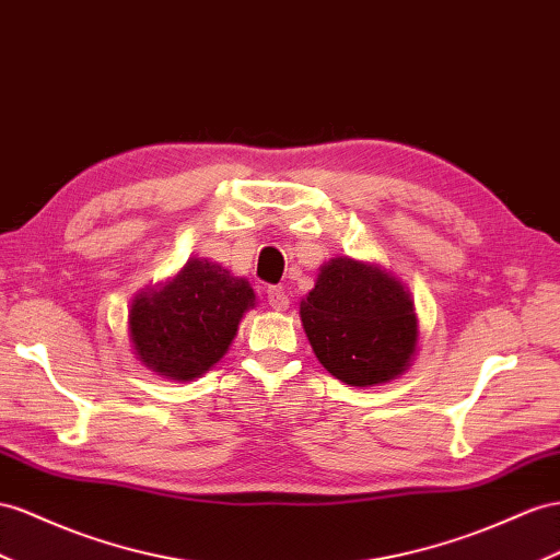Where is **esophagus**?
<instances>
[{"instance_id":"1","label":"esophagus","mask_w":560,"mask_h":560,"mask_svg":"<svg viewBox=\"0 0 560 560\" xmlns=\"http://www.w3.org/2000/svg\"><path fill=\"white\" fill-rule=\"evenodd\" d=\"M267 305L277 312H285L291 303H289V295H285L283 289H279V285H271V289L267 291Z\"/></svg>"}]
</instances>
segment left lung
Instances as JSON below:
<instances>
[{
  "label": "left lung",
  "mask_w": 560,
  "mask_h": 560,
  "mask_svg": "<svg viewBox=\"0 0 560 560\" xmlns=\"http://www.w3.org/2000/svg\"><path fill=\"white\" fill-rule=\"evenodd\" d=\"M300 322L322 366L354 388L399 378L417 357L411 293L376 262L350 255L324 262L300 300Z\"/></svg>",
  "instance_id": "1"
}]
</instances>
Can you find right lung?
Segmentation results:
<instances>
[{"instance_id":"1","label":"right lung","mask_w":560,"mask_h":560,"mask_svg":"<svg viewBox=\"0 0 560 560\" xmlns=\"http://www.w3.org/2000/svg\"><path fill=\"white\" fill-rule=\"evenodd\" d=\"M255 307L248 279L206 257H191L175 277L141 289L127 312L137 360L170 381H196L232 346Z\"/></svg>"}]
</instances>
